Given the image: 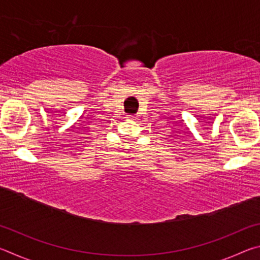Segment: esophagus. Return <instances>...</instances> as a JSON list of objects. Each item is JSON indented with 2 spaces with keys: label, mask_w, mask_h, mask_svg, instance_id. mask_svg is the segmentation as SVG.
I'll return each instance as SVG.
<instances>
[{
  "label": "esophagus",
  "mask_w": 260,
  "mask_h": 260,
  "mask_svg": "<svg viewBox=\"0 0 260 260\" xmlns=\"http://www.w3.org/2000/svg\"><path fill=\"white\" fill-rule=\"evenodd\" d=\"M127 118H128V120H135L136 119L135 116H128Z\"/></svg>",
  "instance_id": "obj_1"
}]
</instances>
